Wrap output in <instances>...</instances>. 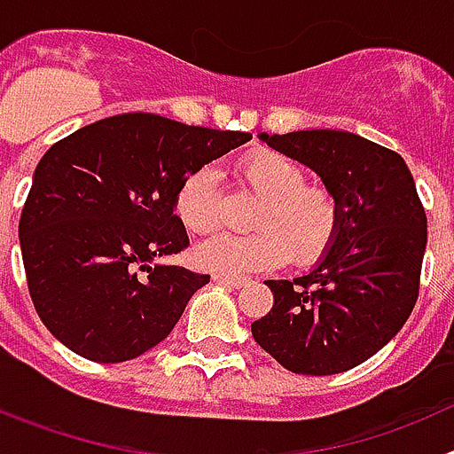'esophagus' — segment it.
<instances>
[{
	"instance_id": "esophagus-1",
	"label": "esophagus",
	"mask_w": 454,
	"mask_h": 454,
	"mask_svg": "<svg viewBox=\"0 0 454 454\" xmlns=\"http://www.w3.org/2000/svg\"><path fill=\"white\" fill-rule=\"evenodd\" d=\"M214 282L230 288H240V286H246L247 279H243V277H230V275H214Z\"/></svg>"
}]
</instances>
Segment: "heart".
Instances as JSON below:
<instances>
[{"mask_svg": "<svg viewBox=\"0 0 454 454\" xmlns=\"http://www.w3.org/2000/svg\"><path fill=\"white\" fill-rule=\"evenodd\" d=\"M239 179L262 195L252 214L250 234H218L195 247L200 268L220 275H247L293 263L318 262L334 243L340 224L339 202L327 188L309 186L295 159L275 150H256L239 161ZM175 214L192 234H211L223 223V188L215 168L192 170L175 195Z\"/></svg>", "mask_w": 454, "mask_h": 454, "instance_id": "obj_1", "label": "heart"}]
</instances>
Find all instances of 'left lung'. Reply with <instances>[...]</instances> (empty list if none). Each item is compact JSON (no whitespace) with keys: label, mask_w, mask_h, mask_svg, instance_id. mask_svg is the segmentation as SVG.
Returning a JSON list of instances; mask_svg holds the SVG:
<instances>
[{"label":"left lung","mask_w":454,"mask_h":454,"mask_svg":"<svg viewBox=\"0 0 454 454\" xmlns=\"http://www.w3.org/2000/svg\"><path fill=\"white\" fill-rule=\"evenodd\" d=\"M259 138L323 179L340 224L314 270L268 279L275 302L252 336L291 372L350 371L403 330L419 298L427 218L414 177L398 152L350 131Z\"/></svg>","instance_id":"obj_1"}]
</instances>
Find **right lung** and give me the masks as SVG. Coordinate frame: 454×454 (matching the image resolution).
Returning a JSON list of instances; mask_svg holds the SVG:
<instances>
[{
    "label": "right lung",
    "mask_w": 454,
    "mask_h": 454,
    "mask_svg": "<svg viewBox=\"0 0 454 454\" xmlns=\"http://www.w3.org/2000/svg\"><path fill=\"white\" fill-rule=\"evenodd\" d=\"M250 138L122 114L45 152L20 218V247L35 311L63 346L118 364L170 334L192 293L208 284V275L182 266H151L188 247L175 215L179 184Z\"/></svg>",
    "instance_id": "right-lung-1"
}]
</instances>
